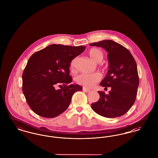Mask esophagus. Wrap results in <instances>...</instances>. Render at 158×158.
I'll use <instances>...</instances> for the list:
<instances>
[{
    "instance_id": "34e87169",
    "label": "esophagus",
    "mask_w": 158,
    "mask_h": 158,
    "mask_svg": "<svg viewBox=\"0 0 158 158\" xmlns=\"http://www.w3.org/2000/svg\"><path fill=\"white\" fill-rule=\"evenodd\" d=\"M83 90L84 91V92H90V89H87V88H83Z\"/></svg>"
}]
</instances>
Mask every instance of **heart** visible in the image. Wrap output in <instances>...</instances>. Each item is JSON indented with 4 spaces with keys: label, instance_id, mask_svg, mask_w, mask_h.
Instances as JSON below:
<instances>
[{
    "label": "heart",
    "instance_id": "1",
    "mask_svg": "<svg viewBox=\"0 0 158 158\" xmlns=\"http://www.w3.org/2000/svg\"><path fill=\"white\" fill-rule=\"evenodd\" d=\"M88 54L91 59L97 63H99L104 58V53L102 50L97 48H92L88 52ZM76 59L72 60L70 65V69L74 68ZM101 76L99 73L81 74L76 77V83L86 88H92L101 80Z\"/></svg>",
    "mask_w": 158,
    "mask_h": 158
}]
</instances>
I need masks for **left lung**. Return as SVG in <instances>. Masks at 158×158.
Instances as JSON below:
<instances>
[{
	"mask_svg": "<svg viewBox=\"0 0 158 158\" xmlns=\"http://www.w3.org/2000/svg\"><path fill=\"white\" fill-rule=\"evenodd\" d=\"M89 45L102 47L108 52L109 69L100 85L111 88L107 95L98 91L100 98L91 107L95 113L106 118L122 116L134 104L137 97L139 78L135 60L128 49L113 40Z\"/></svg>",
	"mask_w": 158,
	"mask_h": 158,
	"instance_id": "left-lung-1",
	"label": "left lung"
}]
</instances>
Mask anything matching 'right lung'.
Wrapping results in <instances>:
<instances>
[{"instance_id": "right-lung-1", "label": "right lung", "mask_w": 158, "mask_h": 158, "mask_svg": "<svg viewBox=\"0 0 158 158\" xmlns=\"http://www.w3.org/2000/svg\"><path fill=\"white\" fill-rule=\"evenodd\" d=\"M86 47L52 44L33 54L23 74V91L31 109L38 115L54 118L66 110L71 99L82 87L72 82V60ZM64 86L56 90V84Z\"/></svg>"}]
</instances>
